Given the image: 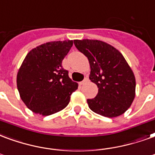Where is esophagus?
I'll return each instance as SVG.
<instances>
[{
    "mask_svg": "<svg viewBox=\"0 0 155 155\" xmlns=\"http://www.w3.org/2000/svg\"><path fill=\"white\" fill-rule=\"evenodd\" d=\"M88 81H89V79H88V78H87V77H85V78H84V80L83 81H81V82H80V84H81V85H83L84 84L86 83V82Z\"/></svg>",
    "mask_w": 155,
    "mask_h": 155,
    "instance_id": "esophagus-1",
    "label": "esophagus"
}]
</instances>
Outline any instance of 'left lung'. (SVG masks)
Segmentation results:
<instances>
[{"label": "left lung", "instance_id": "1", "mask_svg": "<svg viewBox=\"0 0 155 155\" xmlns=\"http://www.w3.org/2000/svg\"><path fill=\"white\" fill-rule=\"evenodd\" d=\"M79 51L88 57L89 80L97 84V96L87 99L90 109L106 117L123 114L132 104L136 79L121 52L98 40H74Z\"/></svg>", "mask_w": 155, "mask_h": 155}]
</instances>
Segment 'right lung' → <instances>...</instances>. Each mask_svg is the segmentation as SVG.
<instances>
[{
    "label": "right lung",
    "instance_id": "right-lung-1",
    "mask_svg": "<svg viewBox=\"0 0 155 155\" xmlns=\"http://www.w3.org/2000/svg\"><path fill=\"white\" fill-rule=\"evenodd\" d=\"M72 45V40L47 42L25 57L17 74V88L23 102L34 113L49 116L64 109L78 89V84L61 66Z\"/></svg>",
    "mask_w": 155,
    "mask_h": 155
}]
</instances>
